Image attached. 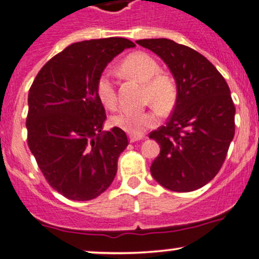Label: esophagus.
<instances>
[{"label":"esophagus","mask_w":259,"mask_h":259,"mask_svg":"<svg viewBox=\"0 0 259 259\" xmlns=\"http://www.w3.org/2000/svg\"><path fill=\"white\" fill-rule=\"evenodd\" d=\"M143 139H144L143 135H129L130 143H136V141L143 140Z\"/></svg>","instance_id":"34e87169"}]
</instances>
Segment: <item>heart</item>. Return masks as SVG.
<instances>
[{
  "instance_id": "heart-1",
  "label": "heart",
  "mask_w": 259,
  "mask_h": 259,
  "mask_svg": "<svg viewBox=\"0 0 259 259\" xmlns=\"http://www.w3.org/2000/svg\"><path fill=\"white\" fill-rule=\"evenodd\" d=\"M121 72L145 83V96L158 110L167 113L177 99V84L169 73L160 71L157 60L150 54L136 51L121 61ZM96 92L99 101L108 109H115L118 104L115 83L109 73L103 72L96 81ZM155 110H123L112 118V124L132 135H143L147 129L157 124Z\"/></svg>"
}]
</instances>
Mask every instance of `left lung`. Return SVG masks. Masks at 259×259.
Listing matches in <instances>:
<instances>
[{
    "label": "left lung",
    "instance_id": "1",
    "mask_svg": "<svg viewBox=\"0 0 259 259\" xmlns=\"http://www.w3.org/2000/svg\"><path fill=\"white\" fill-rule=\"evenodd\" d=\"M168 65L177 101L166 125L149 138L161 145L152 177L173 192H192L220 171L235 135V104L225 78L205 56L169 39L136 41Z\"/></svg>",
    "mask_w": 259,
    "mask_h": 259
}]
</instances>
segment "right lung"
I'll list each match as a JSON object with an SVG mask.
<instances>
[{
    "label": "right lung",
    "mask_w": 259,
    "mask_h": 259,
    "mask_svg": "<svg viewBox=\"0 0 259 259\" xmlns=\"http://www.w3.org/2000/svg\"><path fill=\"white\" fill-rule=\"evenodd\" d=\"M134 47L125 38L73 42L41 67L29 88L28 146L48 183L65 198L91 200L114 180L129 141L116 126L102 132L107 115L96 81L113 58Z\"/></svg>",
    "instance_id": "obj_1"
}]
</instances>
